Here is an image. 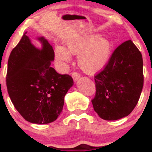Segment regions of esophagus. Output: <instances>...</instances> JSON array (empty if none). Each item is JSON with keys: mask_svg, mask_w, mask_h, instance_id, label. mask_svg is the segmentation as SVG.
<instances>
[{"mask_svg": "<svg viewBox=\"0 0 152 152\" xmlns=\"http://www.w3.org/2000/svg\"><path fill=\"white\" fill-rule=\"evenodd\" d=\"M71 76H72V78H73V79H74V81L76 82V81H77L78 79H79L80 78V74H78V73H76V72H73L72 73V75H71Z\"/></svg>", "mask_w": 152, "mask_h": 152, "instance_id": "esophagus-1", "label": "esophagus"}]
</instances>
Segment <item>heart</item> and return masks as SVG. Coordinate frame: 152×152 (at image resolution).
Returning <instances> with one entry per match:
<instances>
[{
    "label": "heart",
    "mask_w": 152,
    "mask_h": 152,
    "mask_svg": "<svg viewBox=\"0 0 152 152\" xmlns=\"http://www.w3.org/2000/svg\"><path fill=\"white\" fill-rule=\"evenodd\" d=\"M112 44L99 34L77 36L65 41V48L57 46L54 49L56 61L69 64L71 55H78V65L83 72L94 75L104 69L111 57Z\"/></svg>",
    "instance_id": "heart-1"
}]
</instances>
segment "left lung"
Listing matches in <instances>:
<instances>
[{"instance_id":"obj_1","label":"left lung","mask_w":152,"mask_h":152,"mask_svg":"<svg viewBox=\"0 0 152 152\" xmlns=\"http://www.w3.org/2000/svg\"><path fill=\"white\" fill-rule=\"evenodd\" d=\"M94 109L100 118L114 121L127 116L137 104L143 84V59L131 40L116 48L108 64L95 76Z\"/></svg>"}]
</instances>
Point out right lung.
Listing matches in <instances>:
<instances>
[{
    "instance_id": "right-lung-1",
    "label": "right lung",
    "mask_w": 152,
    "mask_h": 152,
    "mask_svg": "<svg viewBox=\"0 0 152 152\" xmlns=\"http://www.w3.org/2000/svg\"><path fill=\"white\" fill-rule=\"evenodd\" d=\"M26 34L10 54L7 88L13 106L26 121L46 124L56 121L61 113L64 97L74 81L50 66L54 51L46 38H36L41 44L39 48Z\"/></svg>"
}]
</instances>
